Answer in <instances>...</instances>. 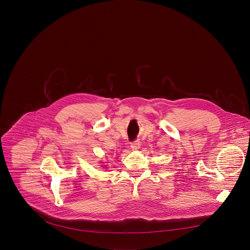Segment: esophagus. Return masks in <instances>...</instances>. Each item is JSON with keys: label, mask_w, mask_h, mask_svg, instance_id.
Segmentation results:
<instances>
[{"label": "esophagus", "mask_w": 250, "mask_h": 250, "mask_svg": "<svg viewBox=\"0 0 250 250\" xmlns=\"http://www.w3.org/2000/svg\"><path fill=\"white\" fill-rule=\"evenodd\" d=\"M130 148H132V150H138L140 148V142L139 141L133 142L130 144Z\"/></svg>", "instance_id": "esophagus-1"}]
</instances>
